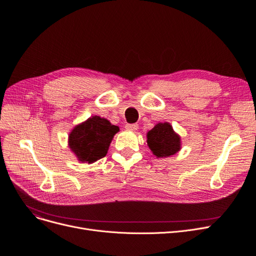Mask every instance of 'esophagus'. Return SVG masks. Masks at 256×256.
<instances>
[{
	"label": "esophagus",
	"instance_id": "1",
	"mask_svg": "<svg viewBox=\"0 0 256 256\" xmlns=\"http://www.w3.org/2000/svg\"><path fill=\"white\" fill-rule=\"evenodd\" d=\"M128 130H137L139 126L137 124H126L124 126Z\"/></svg>",
	"mask_w": 256,
	"mask_h": 256
}]
</instances>
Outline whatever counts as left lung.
Here are the masks:
<instances>
[{
  "label": "left lung",
  "instance_id": "1",
  "mask_svg": "<svg viewBox=\"0 0 256 256\" xmlns=\"http://www.w3.org/2000/svg\"><path fill=\"white\" fill-rule=\"evenodd\" d=\"M147 144L154 156L167 158L180 150V138L169 124H158L147 132Z\"/></svg>",
  "mask_w": 256,
  "mask_h": 256
}]
</instances>
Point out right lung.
I'll return each mask as SVG.
<instances>
[{
    "instance_id": "1",
    "label": "right lung",
    "mask_w": 256,
    "mask_h": 256,
    "mask_svg": "<svg viewBox=\"0 0 256 256\" xmlns=\"http://www.w3.org/2000/svg\"><path fill=\"white\" fill-rule=\"evenodd\" d=\"M119 128L109 120L92 116L76 126L70 134V147L80 162L93 163L106 156Z\"/></svg>"
}]
</instances>
